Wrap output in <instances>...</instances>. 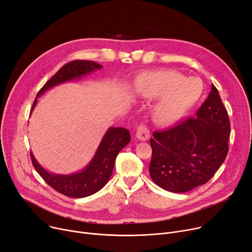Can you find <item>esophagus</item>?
I'll use <instances>...</instances> for the list:
<instances>
[{
  "label": "esophagus",
  "mask_w": 252,
  "mask_h": 252,
  "mask_svg": "<svg viewBox=\"0 0 252 252\" xmlns=\"http://www.w3.org/2000/svg\"><path fill=\"white\" fill-rule=\"evenodd\" d=\"M136 137L141 141L149 140L151 137V132L144 124H141L138 126L136 131Z\"/></svg>",
  "instance_id": "obj_1"
}]
</instances>
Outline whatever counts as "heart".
<instances>
[{
  "label": "heart",
  "mask_w": 252,
  "mask_h": 252,
  "mask_svg": "<svg viewBox=\"0 0 252 252\" xmlns=\"http://www.w3.org/2000/svg\"><path fill=\"white\" fill-rule=\"evenodd\" d=\"M136 90L144 98H158L151 115L155 123L170 126L191 111L203 94V85L196 78H186L175 71L150 72L141 75Z\"/></svg>",
  "instance_id": "obj_1"
}]
</instances>
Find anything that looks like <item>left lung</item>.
I'll use <instances>...</instances> for the list:
<instances>
[{"label": "left lung", "mask_w": 252, "mask_h": 252, "mask_svg": "<svg viewBox=\"0 0 252 252\" xmlns=\"http://www.w3.org/2000/svg\"><path fill=\"white\" fill-rule=\"evenodd\" d=\"M230 130L227 110L212 85L195 118L154 132L151 178L160 188L176 193L205 184L227 157Z\"/></svg>", "instance_id": "8db88e82"}]
</instances>
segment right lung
Returning a JSON list of instances; mask_svg holds the SVG:
<instances>
[{"label": "right lung", "mask_w": 252, "mask_h": 252, "mask_svg": "<svg viewBox=\"0 0 252 252\" xmlns=\"http://www.w3.org/2000/svg\"><path fill=\"white\" fill-rule=\"evenodd\" d=\"M102 66L87 60H75L67 63L46 82L36 94V98L55 85L78 79L86 74L100 69ZM34 99L32 112L37 99ZM130 142V132L126 128L111 127L102 137L98 149L92 161L81 172L71 175L52 174L44 170L31 153L32 165L41 178L52 188L60 193L72 197L81 198L90 196L105 186L113 173L115 160L120 151Z\"/></svg>", "instance_id": "add662e5"}]
</instances>
